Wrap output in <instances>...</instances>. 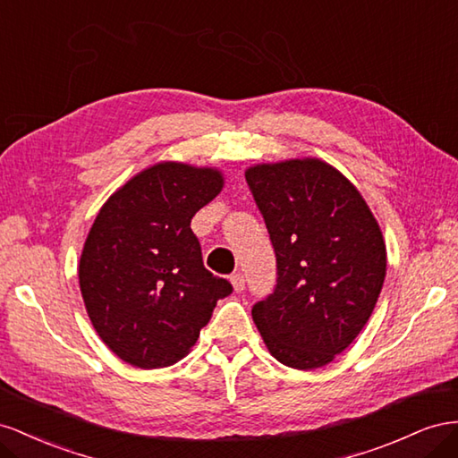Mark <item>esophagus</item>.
Instances as JSON below:
<instances>
[{
	"instance_id": "34e87169",
	"label": "esophagus",
	"mask_w": 458,
	"mask_h": 458,
	"mask_svg": "<svg viewBox=\"0 0 458 458\" xmlns=\"http://www.w3.org/2000/svg\"><path fill=\"white\" fill-rule=\"evenodd\" d=\"M230 282H232V285H233V290H236V292H243V287H245V278H243V274H242V272L232 274V276H230Z\"/></svg>"
}]
</instances>
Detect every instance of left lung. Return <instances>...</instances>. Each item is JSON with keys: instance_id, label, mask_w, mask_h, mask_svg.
Returning <instances> with one entry per match:
<instances>
[{"instance_id": "8db88e82", "label": "left lung", "mask_w": 458, "mask_h": 458, "mask_svg": "<svg viewBox=\"0 0 458 458\" xmlns=\"http://www.w3.org/2000/svg\"><path fill=\"white\" fill-rule=\"evenodd\" d=\"M245 180L276 255V284L253 305V320L285 367H324L360 334L380 297V226L357 188L324 161L257 165Z\"/></svg>"}]
</instances>
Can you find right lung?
Here are the masks:
<instances>
[{
    "label": "right lung",
    "instance_id": "right-lung-1",
    "mask_svg": "<svg viewBox=\"0 0 458 458\" xmlns=\"http://www.w3.org/2000/svg\"><path fill=\"white\" fill-rule=\"evenodd\" d=\"M222 190L215 168L159 163L114 191L81 257V292L106 345L138 369L184 359L232 284L203 267L193 215Z\"/></svg>",
    "mask_w": 458,
    "mask_h": 458
}]
</instances>
